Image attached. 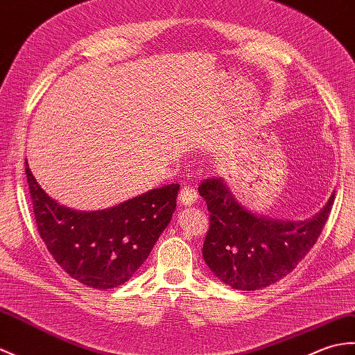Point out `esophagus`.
<instances>
[{
    "instance_id": "esophagus-1",
    "label": "esophagus",
    "mask_w": 355,
    "mask_h": 355,
    "mask_svg": "<svg viewBox=\"0 0 355 355\" xmlns=\"http://www.w3.org/2000/svg\"><path fill=\"white\" fill-rule=\"evenodd\" d=\"M196 198H198V193L193 191V189L186 186L180 191L178 201H180L181 205H192V204H195Z\"/></svg>"
}]
</instances>
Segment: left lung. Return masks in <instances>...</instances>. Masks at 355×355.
<instances>
[{
  "label": "left lung",
  "instance_id": "left-lung-1",
  "mask_svg": "<svg viewBox=\"0 0 355 355\" xmlns=\"http://www.w3.org/2000/svg\"><path fill=\"white\" fill-rule=\"evenodd\" d=\"M198 191L210 211L204 261L237 291H259L289 275L318 241L334 202L333 192L315 216L283 220L245 207L222 177L204 180Z\"/></svg>",
  "mask_w": 355,
  "mask_h": 355
}]
</instances>
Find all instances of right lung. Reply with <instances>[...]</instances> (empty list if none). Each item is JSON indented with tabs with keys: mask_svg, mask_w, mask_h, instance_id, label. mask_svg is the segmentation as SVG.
<instances>
[{
	"mask_svg": "<svg viewBox=\"0 0 355 355\" xmlns=\"http://www.w3.org/2000/svg\"><path fill=\"white\" fill-rule=\"evenodd\" d=\"M26 174L39 234L60 268L94 289L122 286L144 265L174 215L178 184L151 189L103 210H76L57 202Z\"/></svg>",
	"mask_w": 355,
	"mask_h": 355,
	"instance_id": "1",
	"label": "right lung"
}]
</instances>
